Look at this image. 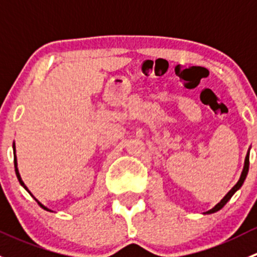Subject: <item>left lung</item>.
<instances>
[{"label":"left lung","instance_id":"left-lung-1","mask_svg":"<svg viewBox=\"0 0 257 257\" xmlns=\"http://www.w3.org/2000/svg\"><path fill=\"white\" fill-rule=\"evenodd\" d=\"M247 172H248V152H247V154H246L245 164H243V169H242V173H241V177L239 179V181H237V183L234 185V188H232L231 190H230L229 193H227L226 195H225L224 198L221 199V201H220V203H217L216 205L214 206V208H212L211 210H209V211H206L205 214H212V212H216V211H219L220 209L224 208L225 204H226L227 201H229L230 199H231V196L234 195V194L236 193V191L241 188V185H242V184H243V180H245V179H246V175H247Z\"/></svg>","mask_w":257,"mask_h":257}]
</instances>
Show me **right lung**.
I'll list each match as a JSON object with an SVG mask.
<instances>
[{
  "label": "right lung",
  "mask_w": 257,
  "mask_h": 257,
  "mask_svg": "<svg viewBox=\"0 0 257 257\" xmlns=\"http://www.w3.org/2000/svg\"><path fill=\"white\" fill-rule=\"evenodd\" d=\"M14 150H15V143H14ZM15 170H16V175H17V179H18V181H20V184H21V185L23 186V188L26 189V190L28 191V193H30V190H28V189H27V186L25 185V183H23V181H22V179H21V175H20V173H18V168H17V159H16V153H15ZM30 194H31V193H30ZM31 195H32V194H31ZM32 196H33V195H32ZM36 201H37V203H38V205H40L41 208H42V209H45V210H47V211H51V210H49L48 208H46L45 205H42V204H41L40 201L37 200V199H36Z\"/></svg>",
  "instance_id": "add662e5"
}]
</instances>
